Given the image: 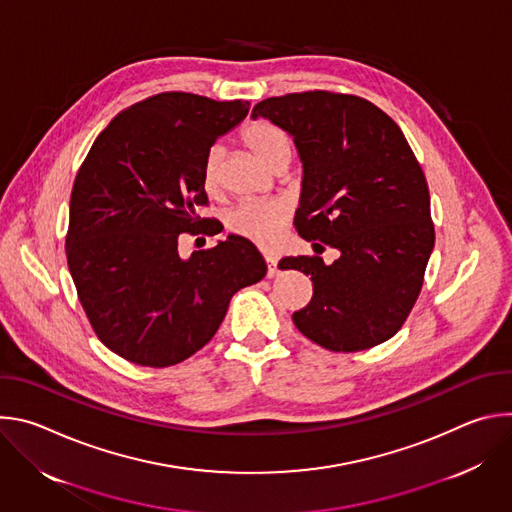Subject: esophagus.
<instances>
[{"label":"esophagus","instance_id":"1","mask_svg":"<svg viewBox=\"0 0 512 512\" xmlns=\"http://www.w3.org/2000/svg\"><path fill=\"white\" fill-rule=\"evenodd\" d=\"M265 263H267V277H275L279 273L277 259L273 255H265Z\"/></svg>","mask_w":512,"mask_h":512}]
</instances>
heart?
Segmentation results:
<instances>
[{
    "label": "heart",
    "mask_w": 512,
    "mask_h": 512,
    "mask_svg": "<svg viewBox=\"0 0 512 512\" xmlns=\"http://www.w3.org/2000/svg\"><path fill=\"white\" fill-rule=\"evenodd\" d=\"M243 141L247 148L267 166L275 168L281 162L291 160V145L289 135L269 123V121H253L243 129ZM221 160L223 150L221 145H212L204 160V184L208 190L218 188V178H221ZM289 221V208L283 202L275 200H249L241 202L237 208L229 214V229L237 233L239 237L259 245V247H271L283 227Z\"/></svg>",
    "instance_id": "b5f03b06"
}]
</instances>
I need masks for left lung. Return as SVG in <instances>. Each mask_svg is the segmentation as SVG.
Segmentation results:
<instances>
[{
	"label": "left lung",
	"mask_w": 512,
	"mask_h": 512,
	"mask_svg": "<svg viewBox=\"0 0 512 512\" xmlns=\"http://www.w3.org/2000/svg\"><path fill=\"white\" fill-rule=\"evenodd\" d=\"M251 117L294 137L304 168L300 237L340 251L332 265L318 255L279 261L314 285L294 324L334 352L389 340L417 302L435 243L427 182L403 131L371 101L328 91L265 99Z\"/></svg>",
	"instance_id": "obj_1"
}]
</instances>
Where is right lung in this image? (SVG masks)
<instances>
[{
    "mask_svg": "<svg viewBox=\"0 0 512 512\" xmlns=\"http://www.w3.org/2000/svg\"><path fill=\"white\" fill-rule=\"evenodd\" d=\"M249 101L160 93L121 111L95 139L70 194L66 261L99 340L141 367H172L221 326L231 298L261 281L257 247L229 235L178 253V237L216 235L204 160Z\"/></svg>",
    "mask_w": 512,
    "mask_h": 512,
    "instance_id": "1",
    "label": "right lung"
}]
</instances>
